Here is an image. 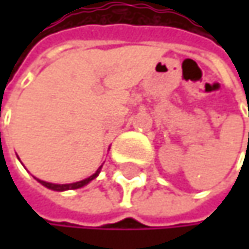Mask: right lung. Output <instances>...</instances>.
<instances>
[{
    "label": "right lung",
    "mask_w": 249,
    "mask_h": 249,
    "mask_svg": "<svg viewBox=\"0 0 249 249\" xmlns=\"http://www.w3.org/2000/svg\"><path fill=\"white\" fill-rule=\"evenodd\" d=\"M101 169H102V166L95 172V173L92 174V176H89V177H86V178H83V180H80V181H75V183H68V184H56V183H49V181H44V180H40V178H37V181L38 183H41L44 187H47V189H50V190H54V192H65V190H75V189H80V187H83V186H86L88 183H90L93 178H96L99 173H101Z\"/></svg>",
    "instance_id": "right-lung-1"
}]
</instances>
